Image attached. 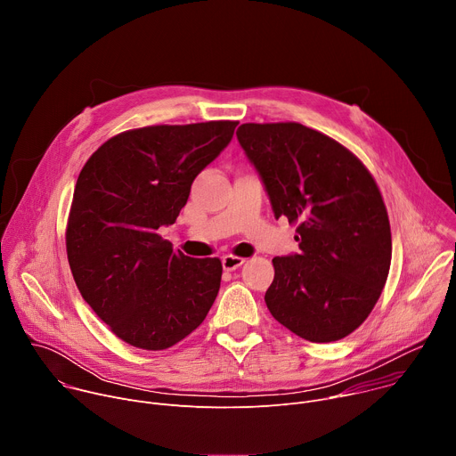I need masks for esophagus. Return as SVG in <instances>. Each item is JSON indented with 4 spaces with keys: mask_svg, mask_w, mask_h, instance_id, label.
Returning <instances> with one entry per match:
<instances>
[{
    "mask_svg": "<svg viewBox=\"0 0 456 456\" xmlns=\"http://www.w3.org/2000/svg\"><path fill=\"white\" fill-rule=\"evenodd\" d=\"M245 264V259L240 257V256H232V254H227L222 257V265H224V271H236L238 267H241Z\"/></svg>",
    "mask_w": 456,
    "mask_h": 456,
    "instance_id": "1",
    "label": "esophagus"
}]
</instances>
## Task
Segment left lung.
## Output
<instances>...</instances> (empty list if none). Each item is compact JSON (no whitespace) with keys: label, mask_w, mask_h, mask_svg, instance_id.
Listing matches in <instances>:
<instances>
[{"label":"left lung","mask_w":456,"mask_h":456,"mask_svg":"<svg viewBox=\"0 0 456 456\" xmlns=\"http://www.w3.org/2000/svg\"><path fill=\"white\" fill-rule=\"evenodd\" d=\"M274 216L297 224L299 254L276 256L265 292L273 317L312 343L346 338L375 306L392 264L380 191L345 146L297 122L236 132Z\"/></svg>","instance_id":"1"}]
</instances>
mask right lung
Listing matches in <instances>:
<instances>
[{"instance_id": "1", "label": "right lung", "mask_w": 456, "mask_h": 456, "mask_svg": "<svg viewBox=\"0 0 456 456\" xmlns=\"http://www.w3.org/2000/svg\"><path fill=\"white\" fill-rule=\"evenodd\" d=\"M234 120L148 126L106 141L79 173L67 227L76 285L124 343L166 350L199 329L222 280L218 257L175 252L192 180L232 139Z\"/></svg>"}]
</instances>
